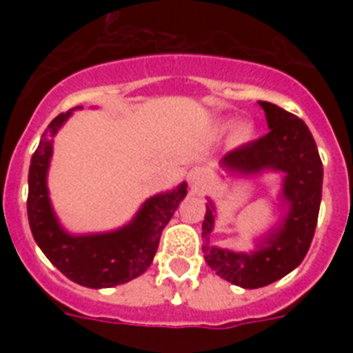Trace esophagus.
Returning a JSON list of instances; mask_svg holds the SVG:
<instances>
[{"mask_svg": "<svg viewBox=\"0 0 353 353\" xmlns=\"http://www.w3.org/2000/svg\"><path fill=\"white\" fill-rule=\"evenodd\" d=\"M205 181H207V170L201 168V166H194L192 170L188 172V183H190L194 188H199Z\"/></svg>", "mask_w": 353, "mask_h": 353, "instance_id": "1", "label": "esophagus"}]
</instances>
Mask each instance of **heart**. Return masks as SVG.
I'll return each instance as SVG.
<instances>
[{
	"label": "heart",
	"mask_w": 353,
	"mask_h": 353,
	"mask_svg": "<svg viewBox=\"0 0 353 353\" xmlns=\"http://www.w3.org/2000/svg\"><path fill=\"white\" fill-rule=\"evenodd\" d=\"M251 126L249 124H240V126H236L234 130V141L236 143H245L247 139L251 137Z\"/></svg>",
	"instance_id": "1"
}]
</instances>
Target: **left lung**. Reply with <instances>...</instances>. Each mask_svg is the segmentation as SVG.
<instances>
[{
    "mask_svg": "<svg viewBox=\"0 0 353 353\" xmlns=\"http://www.w3.org/2000/svg\"><path fill=\"white\" fill-rule=\"evenodd\" d=\"M258 104L265 112L271 130L263 137L231 150L223 157V165L243 174L263 168L285 172L284 196L291 205L290 214L284 225L252 254L210 245L214 225L212 205H207L201 232L209 268L227 282L245 290L263 288L282 279L304 260L315 234L323 196V161L304 121L271 102Z\"/></svg>",
    "mask_w": 353,
    "mask_h": 353,
    "instance_id": "left-lung-1",
    "label": "left lung"
}]
</instances>
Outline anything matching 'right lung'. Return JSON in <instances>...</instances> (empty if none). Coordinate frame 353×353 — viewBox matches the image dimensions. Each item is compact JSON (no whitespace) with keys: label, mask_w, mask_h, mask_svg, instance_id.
Wrapping results in <instances>:
<instances>
[{"label":"right lung","mask_w":353,"mask_h":353,"mask_svg":"<svg viewBox=\"0 0 353 353\" xmlns=\"http://www.w3.org/2000/svg\"><path fill=\"white\" fill-rule=\"evenodd\" d=\"M69 115L71 112L52 119L30 159L27 196L30 231L43 254L69 280L95 290L113 288L150 268L159 247L161 232L187 196V185L183 183L172 192L150 198L139 210L137 218L121 231L93 236L65 234L52 214L46 176L52 152L51 137Z\"/></svg>","instance_id":"1"}]
</instances>
